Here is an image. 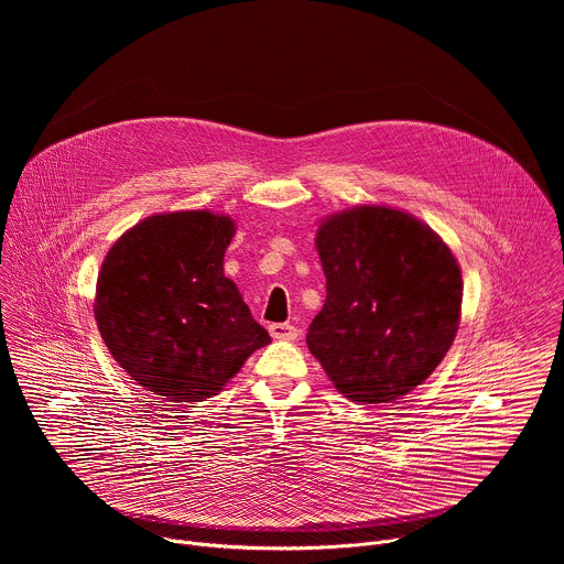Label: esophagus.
<instances>
[{"label": "esophagus", "mask_w": 564, "mask_h": 564, "mask_svg": "<svg viewBox=\"0 0 564 564\" xmlns=\"http://www.w3.org/2000/svg\"><path fill=\"white\" fill-rule=\"evenodd\" d=\"M270 335L274 339H281V341H294L299 330L292 326V324H272L270 326Z\"/></svg>", "instance_id": "obj_1"}]
</instances>
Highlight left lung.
I'll return each instance as SVG.
<instances>
[{"label":"left lung","mask_w":564,"mask_h":564,"mask_svg":"<svg viewBox=\"0 0 564 564\" xmlns=\"http://www.w3.org/2000/svg\"><path fill=\"white\" fill-rule=\"evenodd\" d=\"M316 250L328 294L310 352L352 401L415 390L459 326L462 272L444 240L411 214L364 205L321 225Z\"/></svg>","instance_id":"obj_1"}]
</instances>
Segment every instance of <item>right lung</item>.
Listing matches in <instances>:
<instances>
[{
    "label": "right lung",
    "instance_id": "obj_1",
    "mask_svg": "<svg viewBox=\"0 0 564 564\" xmlns=\"http://www.w3.org/2000/svg\"><path fill=\"white\" fill-rule=\"evenodd\" d=\"M234 223L212 212L158 214L109 250L96 321L113 359L170 401H205L270 344L223 257Z\"/></svg>",
    "mask_w": 564,
    "mask_h": 564
}]
</instances>
